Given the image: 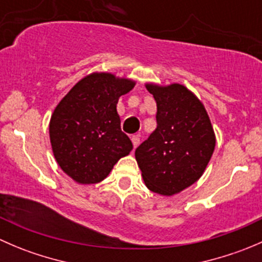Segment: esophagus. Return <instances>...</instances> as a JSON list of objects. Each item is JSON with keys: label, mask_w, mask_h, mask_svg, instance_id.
<instances>
[{"label": "esophagus", "mask_w": 262, "mask_h": 262, "mask_svg": "<svg viewBox=\"0 0 262 262\" xmlns=\"http://www.w3.org/2000/svg\"><path fill=\"white\" fill-rule=\"evenodd\" d=\"M139 142H141V139H139L138 136H133L132 137V143H133L134 148H137L139 146Z\"/></svg>", "instance_id": "34e87169"}]
</instances>
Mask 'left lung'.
<instances>
[{"label": "left lung", "mask_w": 262, "mask_h": 262, "mask_svg": "<svg viewBox=\"0 0 262 262\" xmlns=\"http://www.w3.org/2000/svg\"><path fill=\"white\" fill-rule=\"evenodd\" d=\"M157 104V128L136 149L144 184L163 196L181 192L204 173L215 133L204 104L180 83L147 82Z\"/></svg>", "instance_id": "1"}]
</instances>
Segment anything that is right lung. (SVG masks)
I'll return each mask as SVG.
<instances>
[{"instance_id":"obj_1","label":"right lung","mask_w":262,"mask_h":262,"mask_svg":"<svg viewBox=\"0 0 262 262\" xmlns=\"http://www.w3.org/2000/svg\"><path fill=\"white\" fill-rule=\"evenodd\" d=\"M136 81L109 72L84 76L55 106L49 138L58 166L82 185L102 181L121 157L133 149L120 129L119 97Z\"/></svg>"}]
</instances>
